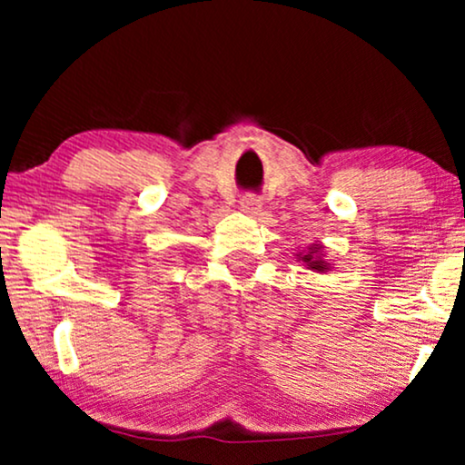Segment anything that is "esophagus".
Listing matches in <instances>:
<instances>
[{"label":"esophagus","mask_w":465,"mask_h":465,"mask_svg":"<svg viewBox=\"0 0 465 465\" xmlns=\"http://www.w3.org/2000/svg\"><path fill=\"white\" fill-rule=\"evenodd\" d=\"M239 205L245 213L256 215L260 212V207H262V201H260V196H256V194H245L243 199L239 201Z\"/></svg>","instance_id":"esophagus-1"}]
</instances>
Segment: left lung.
<instances>
[{"label":"left lung","instance_id":"1","mask_svg":"<svg viewBox=\"0 0 465 465\" xmlns=\"http://www.w3.org/2000/svg\"><path fill=\"white\" fill-rule=\"evenodd\" d=\"M315 252H317V247H315L313 252L304 253L302 260H304V262H307V266H311V269H315V271H323V269H326V262H322V260H315V258H313V253H315Z\"/></svg>","mask_w":465,"mask_h":465}]
</instances>
